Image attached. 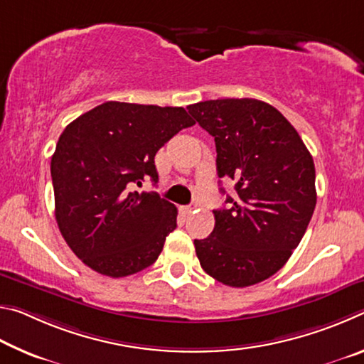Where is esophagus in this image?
<instances>
[{
  "instance_id": "obj_1",
  "label": "esophagus",
  "mask_w": 364,
  "mask_h": 364,
  "mask_svg": "<svg viewBox=\"0 0 364 364\" xmlns=\"http://www.w3.org/2000/svg\"><path fill=\"white\" fill-rule=\"evenodd\" d=\"M196 210V205H186V207H181V212L184 213V215H191Z\"/></svg>"
}]
</instances>
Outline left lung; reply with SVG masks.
Instances as JSON below:
<instances>
[{"mask_svg": "<svg viewBox=\"0 0 364 364\" xmlns=\"http://www.w3.org/2000/svg\"><path fill=\"white\" fill-rule=\"evenodd\" d=\"M188 112L215 138L218 178L236 181L215 228L196 239L200 267L230 287L254 286L284 267L316 205L315 164L295 128L269 104L213 100ZM221 193H225L221 188Z\"/></svg>", "mask_w": 364, "mask_h": 364, "instance_id": "obj_1", "label": "left lung"}]
</instances>
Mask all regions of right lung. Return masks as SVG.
Segmentation results:
<instances>
[{
    "instance_id": "obj_1",
    "label": "right lung",
    "mask_w": 364,
    "mask_h": 364,
    "mask_svg": "<svg viewBox=\"0 0 364 364\" xmlns=\"http://www.w3.org/2000/svg\"><path fill=\"white\" fill-rule=\"evenodd\" d=\"M194 120L183 107L109 101L65 127L51 159L59 231L91 269L123 278L157 260L178 210L154 184L157 151Z\"/></svg>"
}]
</instances>
